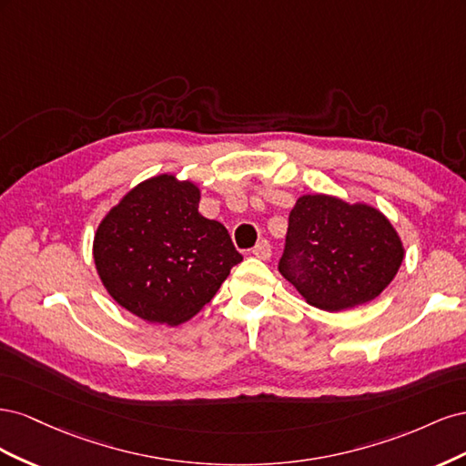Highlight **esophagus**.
Listing matches in <instances>:
<instances>
[{"label": "esophagus", "mask_w": 466, "mask_h": 466, "mask_svg": "<svg viewBox=\"0 0 466 466\" xmlns=\"http://www.w3.org/2000/svg\"><path fill=\"white\" fill-rule=\"evenodd\" d=\"M252 255H255V257L260 258V260H268V258L272 257V247H270V243H268L266 238H262V241H258L257 247L252 248Z\"/></svg>", "instance_id": "1"}]
</instances>
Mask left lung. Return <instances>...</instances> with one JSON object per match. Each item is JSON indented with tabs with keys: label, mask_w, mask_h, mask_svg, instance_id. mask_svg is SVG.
<instances>
[{
	"label": "left lung",
	"mask_w": 466,
	"mask_h": 466,
	"mask_svg": "<svg viewBox=\"0 0 466 466\" xmlns=\"http://www.w3.org/2000/svg\"><path fill=\"white\" fill-rule=\"evenodd\" d=\"M402 258L399 233L373 206L305 194L289 211L278 270L309 305L334 313L375 299Z\"/></svg>",
	"instance_id": "left-lung-1"
}]
</instances>
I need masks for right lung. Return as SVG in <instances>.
I'll return each instance as SVG.
<instances>
[{"label":"right lung","instance_id":"right-lung-1","mask_svg":"<svg viewBox=\"0 0 466 466\" xmlns=\"http://www.w3.org/2000/svg\"><path fill=\"white\" fill-rule=\"evenodd\" d=\"M200 188L175 175L139 182L98 223L93 258L110 298L147 322H187L243 260L200 211Z\"/></svg>","mask_w":466,"mask_h":466}]
</instances>
